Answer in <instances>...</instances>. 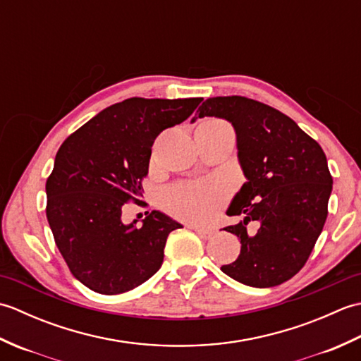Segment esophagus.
Here are the masks:
<instances>
[{"instance_id": "esophagus-1", "label": "esophagus", "mask_w": 361, "mask_h": 361, "mask_svg": "<svg viewBox=\"0 0 361 361\" xmlns=\"http://www.w3.org/2000/svg\"><path fill=\"white\" fill-rule=\"evenodd\" d=\"M194 231L198 234V237L203 240H208L211 239V237L214 235V231L212 229H206V228H194Z\"/></svg>"}]
</instances>
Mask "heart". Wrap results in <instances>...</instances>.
I'll return each instance as SVG.
<instances>
[{"mask_svg": "<svg viewBox=\"0 0 361 361\" xmlns=\"http://www.w3.org/2000/svg\"><path fill=\"white\" fill-rule=\"evenodd\" d=\"M225 124L221 121H211ZM224 202V189L216 181L185 183L169 188L163 194V206L181 220L202 221L209 220Z\"/></svg>", "mask_w": 361, "mask_h": 361, "instance_id": "b5f03b06", "label": "heart"}]
</instances>
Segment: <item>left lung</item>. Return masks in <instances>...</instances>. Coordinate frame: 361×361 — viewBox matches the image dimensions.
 I'll use <instances>...</instances> for the list:
<instances>
[{"label": "left lung", "instance_id": "obj_1", "mask_svg": "<svg viewBox=\"0 0 361 361\" xmlns=\"http://www.w3.org/2000/svg\"><path fill=\"white\" fill-rule=\"evenodd\" d=\"M197 114L231 122L247 176L228 209L245 219L225 228L240 239V255L221 271L250 287L279 286L305 265L326 224L332 175L324 152L293 119L255 99L209 97ZM248 221H259L255 235Z\"/></svg>", "mask_w": 361, "mask_h": 361}]
</instances>
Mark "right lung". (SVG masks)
Masks as SVG:
<instances>
[{
    "label": "right lung",
    "mask_w": 361,
    "mask_h": 361,
    "mask_svg": "<svg viewBox=\"0 0 361 361\" xmlns=\"http://www.w3.org/2000/svg\"><path fill=\"white\" fill-rule=\"evenodd\" d=\"M203 101L130 97L110 105L66 137L46 180V217L70 271L90 290L118 295L141 286L164 259L178 221L152 211L142 225L122 224L124 204H142L152 145Z\"/></svg>",
    "instance_id": "right-lung-1"
}]
</instances>
